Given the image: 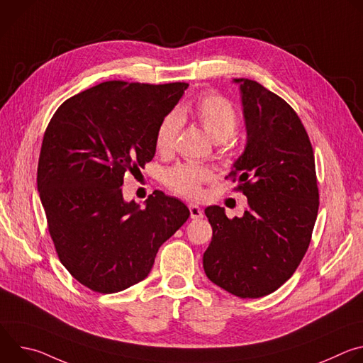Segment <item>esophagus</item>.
I'll return each instance as SVG.
<instances>
[{"label":"esophagus","mask_w":363,"mask_h":363,"mask_svg":"<svg viewBox=\"0 0 363 363\" xmlns=\"http://www.w3.org/2000/svg\"><path fill=\"white\" fill-rule=\"evenodd\" d=\"M189 214H191V218H192V220H198V218L202 217V210L199 208L198 205L191 203V205H189Z\"/></svg>","instance_id":"34e87169"}]
</instances>
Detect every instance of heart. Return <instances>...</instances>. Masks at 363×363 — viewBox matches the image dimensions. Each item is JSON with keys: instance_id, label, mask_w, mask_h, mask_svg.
Instances as JSON below:
<instances>
[{"instance_id": "heart-1", "label": "heart", "mask_w": 363, "mask_h": 363, "mask_svg": "<svg viewBox=\"0 0 363 363\" xmlns=\"http://www.w3.org/2000/svg\"><path fill=\"white\" fill-rule=\"evenodd\" d=\"M192 118L214 142L228 140L238 125V115L231 103L220 94H206L201 97L195 105L172 111L167 113L158 125L155 133V147L162 155L172 152L177 136L182 126V119ZM214 181L211 169L192 165L178 164L169 168L164 175V182L175 194L185 198H198L201 195L202 184Z\"/></svg>"}]
</instances>
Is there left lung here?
<instances>
[{
  "instance_id": "obj_1",
  "label": "left lung",
  "mask_w": 363,
  "mask_h": 363,
  "mask_svg": "<svg viewBox=\"0 0 363 363\" xmlns=\"http://www.w3.org/2000/svg\"><path fill=\"white\" fill-rule=\"evenodd\" d=\"M240 84L247 145L228 177L248 201L230 220L206 206L213 240L203 252L206 277L241 298L267 296L296 272L319 210L313 147L293 108L250 79ZM227 177V178H228Z\"/></svg>"
}]
</instances>
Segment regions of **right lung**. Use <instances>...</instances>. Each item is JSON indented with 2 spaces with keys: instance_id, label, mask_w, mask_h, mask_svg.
Listing matches in <instances>:
<instances>
[{
  "instance_id": "1",
  "label": "right lung",
  "mask_w": 363,
  "mask_h": 363,
  "mask_svg": "<svg viewBox=\"0 0 363 363\" xmlns=\"http://www.w3.org/2000/svg\"><path fill=\"white\" fill-rule=\"evenodd\" d=\"M188 83L112 80L67 99L41 143L37 188L48 233L67 272L97 293L147 277L160 247L188 220L177 198L155 191L140 210L122 194L126 172L155 157V133Z\"/></svg>"
}]
</instances>
